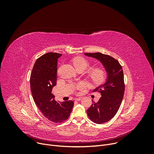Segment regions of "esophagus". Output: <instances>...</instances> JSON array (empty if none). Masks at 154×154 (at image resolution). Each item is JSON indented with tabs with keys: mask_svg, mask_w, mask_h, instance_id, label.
<instances>
[{
	"mask_svg": "<svg viewBox=\"0 0 154 154\" xmlns=\"http://www.w3.org/2000/svg\"><path fill=\"white\" fill-rule=\"evenodd\" d=\"M82 99V97H77L75 99V100L76 101H80Z\"/></svg>",
	"mask_w": 154,
	"mask_h": 154,
	"instance_id": "esophagus-1",
	"label": "esophagus"
}]
</instances>
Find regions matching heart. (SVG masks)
Segmentation results:
<instances>
[{
  "instance_id": "1",
  "label": "heart",
  "mask_w": 154,
  "mask_h": 154,
  "mask_svg": "<svg viewBox=\"0 0 154 154\" xmlns=\"http://www.w3.org/2000/svg\"><path fill=\"white\" fill-rule=\"evenodd\" d=\"M72 63L77 70L85 71L90 66V62L86 58L82 57H77L72 60ZM105 71L102 68H94L89 71V77L94 83H99L105 77ZM82 85H79L81 87Z\"/></svg>"
}]
</instances>
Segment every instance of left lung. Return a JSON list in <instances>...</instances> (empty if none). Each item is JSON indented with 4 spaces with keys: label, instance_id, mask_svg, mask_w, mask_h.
<instances>
[{
    "label": "left lung",
    "instance_id": "8db88e82",
    "mask_svg": "<svg viewBox=\"0 0 154 154\" xmlns=\"http://www.w3.org/2000/svg\"><path fill=\"white\" fill-rule=\"evenodd\" d=\"M101 62L107 73L106 82L93 91H99L101 97L87 109L89 118L96 124H103L112 119L118 112L121 104L125 85L122 68L119 61L112 57L100 52L85 53Z\"/></svg>",
    "mask_w": 154,
    "mask_h": 154
}]
</instances>
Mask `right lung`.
I'll list each match as a JSON object with an SVG mask.
<instances>
[{"label":"right lung","instance_id":"add662e5","mask_svg":"<svg viewBox=\"0 0 154 154\" xmlns=\"http://www.w3.org/2000/svg\"><path fill=\"white\" fill-rule=\"evenodd\" d=\"M61 54L49 52L38 58L32 71L30 89L33 100L46 118L55 123L68 119L72 112V100L58 102L52 93L56 85L57 61Z\"/></svg>","mask_w":154,"mask_h":154}]
</instances>
